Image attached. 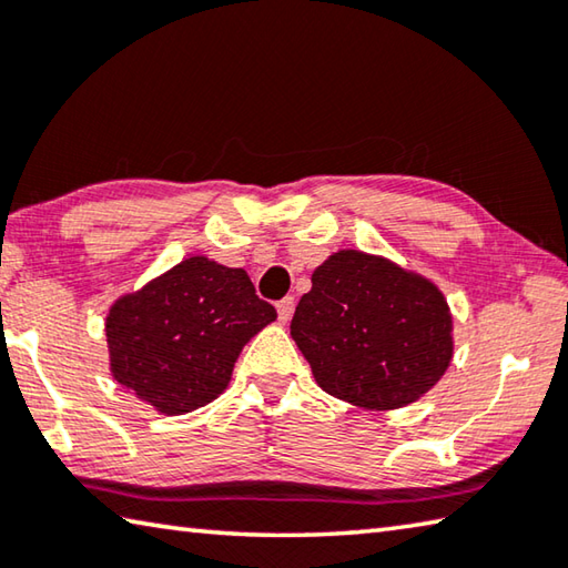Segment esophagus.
Returning a JSON list of instances; mask_svg holds the SVG:
<instances>
[{"instance_id": "1", "label": "esophagus", "mask_w": 568, "mask_h": 568, "mask_svg": "<svg viewBox=\"0 0 568 568\" xmlns=\"http://www.w3.org/2000/svg\"><path fill=\"white\" fill-rule=\"evenodd\" d=\"M276 314H278V322L286 324L292 320L294 314V296H284L282 302H276Z\"/></svg>"}]
</instances>
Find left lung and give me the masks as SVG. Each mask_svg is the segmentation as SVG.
Segmentation results:
<instances>
[{
	"label": "left lung",
	"instance_id": "left-lung-1",
	"mask_svg": "<svg viewBox=\"0 0 568 568\" xmlns=\"http://www.w3.org/2000/svg\"><path fill=\"white\" fill-rule=\"evenodd\" d=\"M292 339L326 394L376 412L419 399L454 354L444 294L429 278L356 248L316 266Z\"/></svg>",
	"mask_w": 568,
	"mask_h": 568
}]
</instances>
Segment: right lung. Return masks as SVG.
<instances>
[{
  "label": "right lung",
  "mask_w": 568,
  "mask_h": 568,
  "mask_svg": "<svg viewBox=\"0 0 568 568\" xmlns=\"http://www.w3.org/2000/svg\"><path fill=\"white\" fill-rule=\"evenodd\" d=\"M276 320L244 268L189 256L144 290L116 300L106 316L114 379L176 416L216 399L239 352Z\"/></svg>",
  "instance_id": "add662e5"
}]
</instances>
